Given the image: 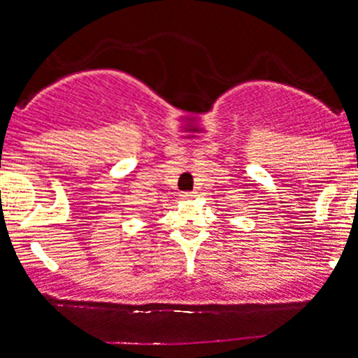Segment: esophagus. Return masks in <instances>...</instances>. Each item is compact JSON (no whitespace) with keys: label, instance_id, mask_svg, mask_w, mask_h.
Masks as SVG:
<instances>
[{"label":"esophagus","instance_id":"1","mask_svg":"<svg viewBox=\"0 0 358 358\" xmlns=\"http://www.w3.org/2000/svg\"><path fill=\"white\" fill-rule=\"evenodd\" d=\"M182 199H192L196 196V192H182Z\"/></svg>","mask_w":358,"mask_h":358}]
</instances>
